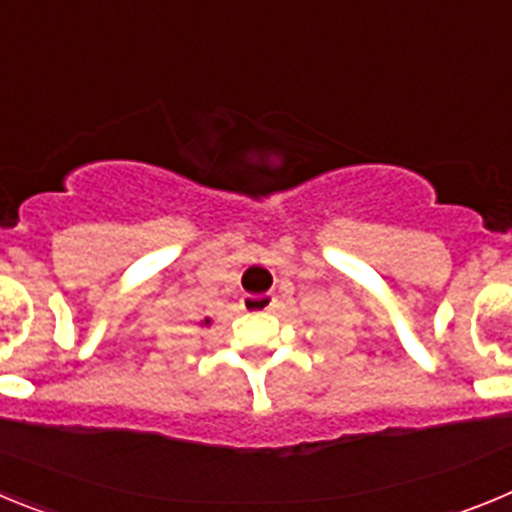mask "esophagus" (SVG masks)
I'll use <instances>...</instances> for the list:
<instances>
[{"label": "esophagus", "mask_w": 512, "mask_h": 512, "mask_svg": "<svg viewBox=\"0 0 512 512\" xmlns=\"http://www.w3.org/2000/svg\"><path fill=\"white\" fill-rule=\"evenodd\" d=\"M274 302H277V297L274 295H246L243 297V307H246L248 312H266L274 307Z\"/></svg>", "instance_id": "obj_1"}]
</instances>
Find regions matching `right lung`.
Wrapping results in <instances>:
<instances>
[{
	"mask_svg": "<svg viewBox=\"0 0 512 512\" xmlns=\"http://www.w3.org/2000/svg\"><path fill=\"white\" fill-rule=\"evenodd\" d=\"M207 323H210V320H207Z\"/></svg>",
	"mask_w": 512,
	"mask_h": 512,
	"instance_id": "add662e5",
	"label": "right lung"
}]
</instances>
